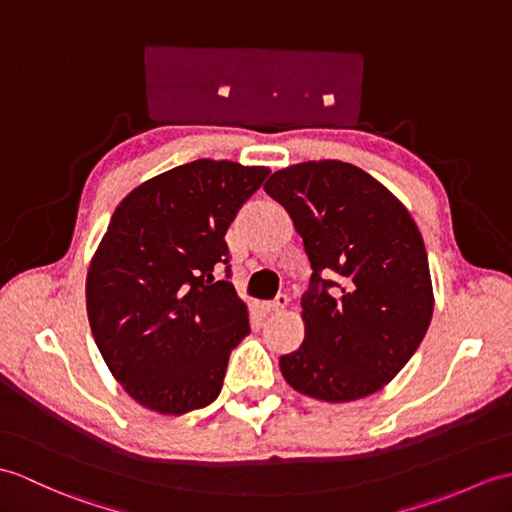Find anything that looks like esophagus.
I'll return each instance as SVG.
<instances>
[{
  "label": "esophagus",
  "mask_w": 512,
  "mask_h": 512,
  "mask_svg": "<svg viewBox=\"0 0 512 512\" xmlns=\"http://www.w3.org/2000/svg\"><path fill=\"white\" fill-rule=\"evenodd\" d=\"M288 305H290L288 294H279L275 301H270V303L266 305V310H268V312H283Z\"/></svg>",
  "instance_id": "obj_1"
}]
</instances>
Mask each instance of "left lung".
<instances>
[{"instance_id": "obj_1", "label": "left lung", "mask_w": 512, "mask_h": 512, "mask_svg": "<svg viewBox=\"0 0 512 512\" xmlns=\"http://www.w3.org/2000/svg\"><path fill=\"white\" fill-rule=\"evenodd\" d=\"M264 189L290 213L314 270L301 299L305 340L279 360L285 382L331 403L382 390L419 349L434 312L417 222L382 183L344 161L290 165Z\"/></svg>"}]
</instances>
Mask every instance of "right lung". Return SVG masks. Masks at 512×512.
Here are the masks:
<instances>
[{
  "mask_svg": "<svg viewBox=\"0 0 512 512\" xmlns=\"http://www.w3.org/2000/svg\"><path fill=\"white\" fill-rule=\"evenodd\" d=\"M268 174L198 159L148 178L113 211L89 264L87 314L109 371L144 408L178 417L220 395L251 327L213 270L229 264L224 235Z\"/></svg>",
  "mask_w": 512,
  "mask_h": 512,
  "instance_id": "1",
  "label": "right lung"
}]
</instances>
